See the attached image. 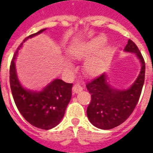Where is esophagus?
<instances>
[{"mask_svg":"<svg viewBox=\"0 0 153 153\" xmlns=\"http://www.w3.org/2000/svg\"><path fill=\"white\" fill-rule=\"evenodd\" d=\"M73 91H74V93L75 94L79 93L80 91H82V86L79 83H75L73 86Z\"/></svg>","mask_w":153,"mask_h":153,"instance_id":"obj_1","label":"esophagus"}]
</instances>
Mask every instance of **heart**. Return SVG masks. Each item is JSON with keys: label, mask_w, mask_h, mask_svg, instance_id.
<instances>
[{"label": "heart", "mask_w": 153, "mask_h": 153, "mask_svg": "<svg viewBox=\"0 0 153 153\" xmlns=\"http://www.w3.org/2000/svg\"><path fill=\"white\" fill-rule=\"evenodd\" d=\"M104 36H98L88 43L77 47L73 51V56L77 59H85L98 51L105 43ZM107 59L106 50H102L92 57L85 65V71L88 74L93 75L100 71Z\"/></svg>", "instance_id": "heart-1"}]
</instances>
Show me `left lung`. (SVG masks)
Segmentation results:
<instances>
[{"instance_id":"left-lung-1","label":"left lung","mask_w":153,"mask_h":153,"mask_svg":"<svg viewBox=\"0 0 153 153\" xmlns=\"http://www.w3.org/2000/svg\"><path fill=\"white\" fill-rule=\"evenodd\" d=\"M125 51L136 53L141 62L139 76L130 88L125 91L111 88L102 74L86 83L91 94L86 114L94 126L102 129H111L126 121L137 104L145 82V62L135 43L128 39Z\"/></svg>"}]
</instances>
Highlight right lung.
<instances>
[{
    "instance_id": "add662e5",
    "label": "right lung",
    "mask_w": 153,
    "mask_h": 153,
    "mask_svg": "<svg viewBox=\"0 0 153 153\" xmlns=\"http://www.w3.org/2000/svg\"><path fill=\"white\" fill-rule=\"evenodd\" d=\"M44 29L26 37L16 49L11 61L9 82L15 104L24 118L32 126L41 129H51L59 123L71 98L72 83L55 79L40 92L27 91L18 80L15 59L18 50L28 38L44 32Z\"/></svg>"
}]
</instances>
